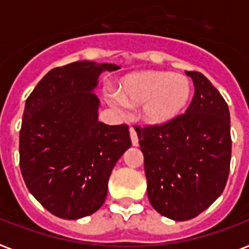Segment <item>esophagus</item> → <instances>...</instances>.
Here are the masks:
<instances>
[{
  "instance_id": "1",
  "label": "esophagus",
  "mask_w": 249,
  "mask_h": 249,
  "mask_svg": "<svg viewBox=\"0 0 249 249\" xmlns=\"http://www.w3.org/2000/svg\"><path fill=\"white\" fill-rule=\"evenodd\" d=\"M130 138H131V143H133V145H138L139 144L137 131H135L133 128H130Z\"/></svg>"
}]
</instances>
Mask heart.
Wrapping results in <instances>:
<instances>
[{"label":"heart","instance_id":"heart-1","mask_svg":"<svg viewBox=\"0 0 249 249\" xmlns=\"http://www.w3.org/2000/svg\"><path fill=\"white\" fill-rule=\"evenodd\" d=\"M191 84L183 75L145 71L130 75L121 84V96L111 94L110 104L123 111L125 104H142L141 115L149 124H165L185 108Z\"/></svg>","mask_w":249,"mask_h":249}]
</instances>
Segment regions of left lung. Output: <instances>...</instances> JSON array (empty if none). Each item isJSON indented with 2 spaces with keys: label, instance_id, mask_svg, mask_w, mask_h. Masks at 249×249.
<instances>
[{
  "label": "left lung",
  "instance_id": "left-lung-1",
  "mask_svg": "<svg viewBox=\"0 0 249 249\" xmlns=\"http://www.w3.org/2000/svg\"><path fill=\"white\" fill-rule=\"evenodd\" d=\"M187 75L195 96L184 114L165 124L134 126L149 202L175 221L193 219L216 201L228 181L231 157L228 104L203 74Z\"/></svg>",
  "mask_w": 249,
  "mask_h": 249
}]
</instances>
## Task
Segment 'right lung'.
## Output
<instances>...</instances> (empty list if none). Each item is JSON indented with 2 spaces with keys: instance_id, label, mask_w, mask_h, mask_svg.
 I'll return each instance as SVG.
<instances>
[{
  "instance_id": "right-lung-1",
  "label": "right lung",
  "mask_w": 249,
  "mask_h": 249,
  "mask_svg": "<svg viewBox=\"0 0 249 249\" xmlns=\"http://www.w3.org/2000/svg\"><path fill=\"white\" fill-rule=\"evenodd\" d=\"M118 65L78 61L54 68L26 98L20 170L26 188L57 217L76 220L104 205L115 163L130 148L126 124L98 121L93 88Z\"/></svg>"
}]
</instances>
